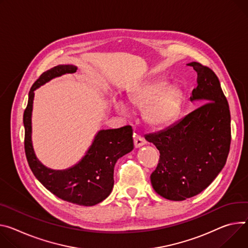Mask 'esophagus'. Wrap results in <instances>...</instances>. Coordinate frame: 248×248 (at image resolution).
<instances>
[{"mask_svg":"<svg viewBox=\"0 0 248 248\" xmlns=\"http://www.w3.org/2000/svg\"><path fill=\"white\" fill-rule=\"evenodd\" d=\"M133 141H134V146H136L137 148L140 147L146 143V141L143 140V138L141 136H140V134H134Z\"/></svg>","mask_w":248,"mask_h":248,"instance_id":"34e87169","label":"esophagus"}]
</instances>
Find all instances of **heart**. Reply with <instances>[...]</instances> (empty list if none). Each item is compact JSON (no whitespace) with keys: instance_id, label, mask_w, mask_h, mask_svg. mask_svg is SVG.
Segmentation results:
<instances>
[{"instance_id":"b5f03b06","label":"heart","mask_w":248,"mask_h":248,"mask_svg":"<svg viewBox=\"0 0 248 248\" xmlns=\"http://www.w3.org/2000/svg\"><path fill=\"white\" fill-rule=\"evenodd\" d=\"M181 97V90L178 87H166L164 82H155L129 94L127 102L134 108L144 110L143 119L149 125L164 127L174 123L179 116ZM117 108L124 110L122 104H118Z\"/></svg>"}]
</instances>
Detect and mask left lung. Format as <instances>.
Returning a JSON list of instances; mask_svg holds the SVG:
<instances>
[{
    "label": "left lung",
    "instance_id": "8db88e82",
    "mask_svg": "<svg viewBox=\"0 0 248 248\" xmlns=\"http://www.w3.org/2000/svg\"><path fill=\"white\" fill-rule=\"evenodd\" d=\"M197 72L191 101H201L181 121L145 136L160 157L150 180L165 199L183 201L204 191L227 162L231 147V111L219 80L208 66L187 64Z\"/></svg>",
    "mask_w": 248,
    "mask_h": 248
}]
</instances>
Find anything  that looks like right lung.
Instances as JSON below:
<instances>
[{
	"label": "right lung",
	"mask_w": 248,
	"mask_h": 248,
	"mask_svg": "<svg viewBox=\"0 0 248 248\" xmlns=\"http://www.w3.org/2000/svg\"><path fill=\"white\" fill-rule=\"evenodd\" d=\"M73 65H58L42 73L29 93L24 112L25 152L30 168L38 181L56 197L79 206H94L105 200L114 187V168L119 158L133 149L132 127L101 130L83 159L74 167L56 171L43 166L31 143V110L34 90L54 77L76 71Z\"/></svg>",
	"instance_id": "right-lung-1"
}]
</instances>
